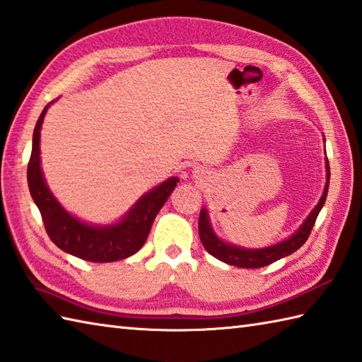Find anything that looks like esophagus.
Wrapping results in <instances>:
<instances>
[{
  "label": "esophagus",
  "instance_id": "34e87169",
  "mask_svg": "<svg viewBox=\"0 0 362 362\" xmlns=\"http://www.w3.org/2000/svg\"><path fill=\"white\" fill-rule=\"evenodd\" d=\"M204 175H206V172L203 170V168H200V167H195L194 168V176H195V178H203Z\"/></svg>",
  "mask_w": 362,
  "mask_h": 362
}]
</instances>
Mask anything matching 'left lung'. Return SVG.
Wrapping results in <instances>:
<instances>
[{
    "label": "left lung",
    "instance_id": "obj_1",
    "mask_svg": "<svg viewBox=\"0 0 362 362\" xmlns=\"http://www.w3.org/2000/svg\"><path fill=\"white\" fill-rule=\"evenodd\" d=\"M323 142H325V136H323ZM325 156H327V150H325ZM325 172H327V176H325L327 182H325V187H323L320 200L317 202L314 209L309 212V216L303 220V223H301L291 235H287L286 239L279 240L276 243H272L269 247L245 248L240 245H234V243L226 242L222 238H218L211 225L208 208H202L200 220H198V234H200V240L203 243V247L206 248V252L212 255L214 257H217L218 261L230 265H235V267H242V269H259V267H264V265H269L272 262L281 259V257H286L292 255L293 252H297V250L306 242L308 235L311 234L315 218L319 216V212L327 200L328 187H329V164L327 158H325Z\"/></svg>",
    "mask_w": 362,
    "mask_h": 362
}]
</instances>
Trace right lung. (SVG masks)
Wrapping results in <instances>:
<instances>
[{"instance_id":"1","label":"right lung","mask_w":362,"mask_h":362,"mask_svg":"<svg viewBox=\"0 0 362 362\" xmlns=\"http://www.w3.org/2000/svg\"><path fill=\"white\" fill-rule=\"evenodd\" d=\"M42 110L33 134V151L28 164V186L39 208L49 239L65 253L92 262H114L137 253L148 238L158 212L178 184V176L162 181L145 192L120 218L107 225H97L73 216L49 190L40 159V131L47 110Z\"/></svg>"}]
</instances>
